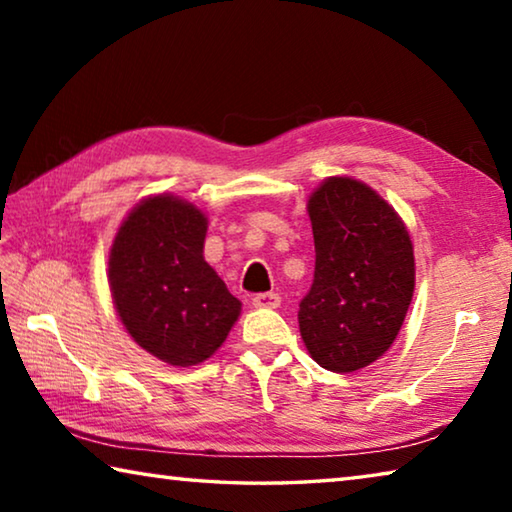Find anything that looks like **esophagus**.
Listing matches in <instances>:
<instances>
[{
	"mask_svg": "<svg viewBox=\"0 0 512 512\" xmlns=\"http://www.w3.org/2000/svg\"><path fill=\"white\" fill-rule=\"evenodd\" d=\"M280 296L277 293H257V296L253 298V305L257 309H277L280 307Z\"/></svg>",
	"mask_w": 512,
	"mask_h": 512,
	"instance_id": "obj_1",
	"label": "esophagus"
}]
</instances>
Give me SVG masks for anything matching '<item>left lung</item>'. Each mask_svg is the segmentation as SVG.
<instances>
[{"mask_svg":"<svg viewBox=\"0 0 512 512\" xmlns=\"http://www.w3.org/2000/svg\"><path fill=\"white\" fill-rule=\"evenodd\" d=\"M316 271L298 323L309 357L348 375L384 357L415 289V257L402 216L375 189L329 176L311 192Z\"/></svg>","mask_w":512,"mask_h":512,"instance_id":"obj_1","label":"left lung"}]
</instances>
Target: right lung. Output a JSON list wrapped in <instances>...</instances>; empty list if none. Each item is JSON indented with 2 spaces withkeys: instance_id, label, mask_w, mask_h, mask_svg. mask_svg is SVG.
Instances as JSON below:
<instances>
[{
  "instance_id": "obj_1",
  "label": "right lung",
  "mask_w": 512,
  "mask_h": 512,
  "mask_svg": "<svg viewBox=\"0 0 512 512\" xmlns=\"http://www.w3.org/2000/svg\"><path fill=\"white\" fill-rule=\"evenodd\" d=\"M207 216L173 194L142 198L108 255L112 305L131 339L169 366H198L221 348L241 314L205 262Z\"/></svg>"
}]
</instances>
